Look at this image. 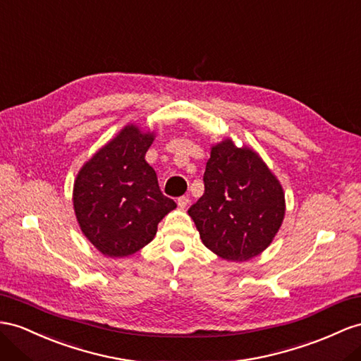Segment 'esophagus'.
<instances>
[{
    "instance_id": "obj_1",
    "label": "esophagus",
    "mask_w": 361,
    "mask_h": 361,
    "mask_svg": "<svg viewBox=\"0 0 361 361\" xmlns=\"http://www.w3.org/2000/svg\"><path fill=\"white\" fill-rule=\"evenodd\" d=\"M189 202H190V200H189V197H180L178 200H177V204H178V207L180 209H186L188 206H189Z\"/></svg>"
}]
</instances>
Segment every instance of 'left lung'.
Masks as SVG:
<instances>
[{
	"label": "left lung",
	"mask_w": 361,
	"mask_h": 361,
	"mask_svg": "<svg viewBox=\"0 0 361 361\" xmlns=\"http://www.w3.org/2000/svg\"><path fill=\"white\" fill-rule=\"evenodd\" d=\"M204 193L188 210L209 250L227 261H248L269 247L282 226L279 180L253 149L230 138L212 147Z\"/></svg>",
	"instance_id": "8db88e82"
}]
</instances>
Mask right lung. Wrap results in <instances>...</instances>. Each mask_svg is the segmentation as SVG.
<instances>
[{
    "mask_svg": "<svg viewBox=\"0 0 361 361\" xmlns=\"http://www.w3.org/2000/svg\"><path fill=\"white\" fill-rule=\"evenodd\" d=\"M152 133L128 125L79 171L73 206L82 233L100 253L123 257L149 244L160 221L177 207L146 163Z\"/></svg>",
    "mask_w": 361,
    "mask_h": 361,
    "instance_id": "right-lung-1",
    "label": "right lung"
}]
</instances>
